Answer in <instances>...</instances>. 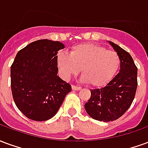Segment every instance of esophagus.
<instances>
[{
    "label": "esophagus",
    "instance_id": "obj_1",
    "mask_svg": "<svg viewBox=\"0 0 148 148\" xmlns=\"http://www.w3.org/2000/svg\"><path fill=\"white\" fill-rule=\"evenodd\" d=\"M72 90H81V87L80 86H72Z\"/></svg>",
    "mask_w": 148,
    "mask_h": 148
}]
</instances>
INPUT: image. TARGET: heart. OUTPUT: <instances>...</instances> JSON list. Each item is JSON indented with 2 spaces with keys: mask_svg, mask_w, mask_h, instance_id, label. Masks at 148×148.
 Listing matches in <instances>:
<instances>
[{
  "mask_svg": "<svg viewBox=\"0 0 148 148\" xmlns=\"http://www.w3.org/2000/svg\"><path fill=\"white\" fill-rule=\"evenodd\" d=\"M57 64L66 79L77 75L82 69L84 82L101 87L116 74L121 66V58L116 52L108 51L102 46L81 43L71 48L70 55L58 53Z\"/></svg>",
  "mask_w": 148,
  "mask_h": 148,
  "instance_id": "b5f03b06",
  "label": "heart"
}]
</instances>
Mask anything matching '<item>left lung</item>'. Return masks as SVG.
Instances as JSON below:
<instances>
[{
  "label": "left lung",
  "instance_id": "1",
  "mask_svg": "<svg viewBox=\"0 0 148 148\" xmlns=\"http://www.w3.org/2000/svg\"><path fill=\"white\" fill-rule=\"evenodd\" d=\"M121 58L120 72L106 86L91 90V97L85 109L97 121L109 122L124 115L133 101L137 89V67L130 54L110 42Z\"/></svg>",
  "mask_w": 148,
  "mask_h": 148
}]
</instances>
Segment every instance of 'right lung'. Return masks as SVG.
I'll return each instance as SVG.
<instances>
[{"label": "right lung", "instance_id": "right-lung-1", "mask_svg": "<svg viewBox=\"0 0 148 148\" xmlns=\"http://www.w3.org/2000/svg\"><path fill=\"white\" fill-rule=\"evenodd\" d=\"M58 41L39 39L19 51L11 66V90L18 109L32 121L52 118L71 91L58 77Z\"/></svg>", "mask_w": 148, "mask_h": 148}]
</instances>
